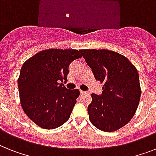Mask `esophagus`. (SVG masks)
<instances>
[{"instance_id": "esophagus-1", "label": "esophagus", "mask_w": 156, "mask_h": 156, "mask_svg": "<svg viewBox=\"0 0 156 156\" xmlns=\"http://www.w3.org/2000/svg\"><path fill=\"white\" fill-rule=\"evenodd\" d=\"M81 95H84V94H88L87 91H84V90H80Z\"/></svg>"}]
</instances>
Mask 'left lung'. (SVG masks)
Returning <instances> with one entry per match:
<instances>
[{
    "mask_svg": "<svg viewBox=\"0 0 156 156\" xmlns=\"http://www.w3.org/2000/svg\"><path fill=\"white\" fill-rule=\"evenodd\" d=\"M83 58L95 79L104 83L100 95L91 94L87 108L94 126L112 132L130 121L138 108L141 87L137 69L118 52L107 49H82Z\"/></svg>",
    "mask_w": 156,
    "mask_h": 156,
    "instance_id": "left-lung-1",
    "label": "left lung"
}]
</instances>
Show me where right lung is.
Here are the masks:
<instances>
[{
  "label": "right lung",
  "instance_id": "obj_1",
  "mask_svg": "<svg viewBox=\"0 0 156 156\" xmlns=\"http://www.w3.org/2000/svg\"><path fill=\"white\" fill-rule=\"evenodd\" d=\"M82 57L75 49L43 50L22 66L18 84L24 112L37 126L52 129L68 121L79 96V90H69V64Z\"/></svg>",
  "mask_w": 156,
  "mask_h": 156
}]
</instances>
